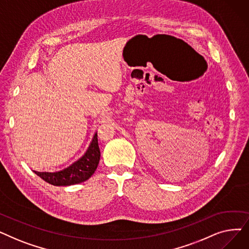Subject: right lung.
Returning a JSON list of instances; mask_svg holds the SVG:
<instances>
[{"label": "right lung", "instance_id": "right-lung-1", "mask_svg": "<svg viewBox=\"0 0 249 249\" xmlns=\"http://www.w3.org/2000/svg\"><path fill=\"white\" fill-rule=\"evenodd\" d=\"M100 158L98 135L95 133L86 153L70 166L57 172H33L48 184L53 186H71L80 184L93 176L98 167Z\"/></svg>", "mask_w": 249, "mask_h": 249}]
</instances>
